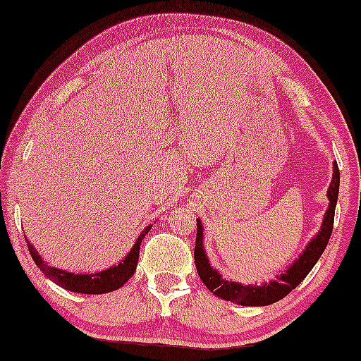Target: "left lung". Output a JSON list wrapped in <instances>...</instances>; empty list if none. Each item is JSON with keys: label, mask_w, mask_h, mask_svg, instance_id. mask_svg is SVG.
Wrapping results in <instances>:
<instances>
[{"label": "left lung", "mask_w": 361, "mask_h": 361, "mask_svg": "<svg viewBox=\"0 0 361 361\" xmlns=\"http://www.w3.org/2000/svg\"><path fill=\"white\" fill-rule=\"evenodd\" d=\"M338 188L340 171L337 163H334V175L328 189L329 207L323 219L322 231L317 233V237L306 246L305 252L300 255L298 259H295V263L292 264L286 272L276 276L275 281L264 283L263 286H250V284L243 286L240 283L223 280L221 275L215 269H212V266L206 257L203 247V228H201V221L197 220V240L194 258L201 281H203L206 284V288L214 292L216 297H221L223 300L232 301V303H237L241 306H267L286 297L292 289H295L298 284L306 279V275L312 271V267L318 262V258L322 257L326 246H328V241L334 229V215L335 206H337L338 200Z\"/></svg>", "instance_id": "1"}]
</instances>
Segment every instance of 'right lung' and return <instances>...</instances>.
<instances>
[{
	"label": "right lung",
	"instance_id": "right-lung-1",
	"mask_svg": "<svg viewBox=\"0 0 361 361\" xmlns=\"http://www.w3.org/2000/svg\"><path fill=\"white\" fill-rule=\"evenodd\" d=\"M152 226H147V228L140 233V237L137 238L135 245L130 249V252L126 255L124 259L116 264L109 267L106 271L97 272V274H73V272H67L63 269H56V267L49 266L46 262H43V258L38 255V252L30 243L26 240L29 252L33 258V262L39 267V271L43 272L47 279L56 283L58 286H61L63 289L72 290V292H78V294H106V292H112L121 288L123 284L128 281L130 276L135 272V267L138 263V255H140V245L141 240L145 238L146 233L150 231Z\"/></svg>",
	"mask_w": 361,
	"mask_h": 361
}]
</instances>
